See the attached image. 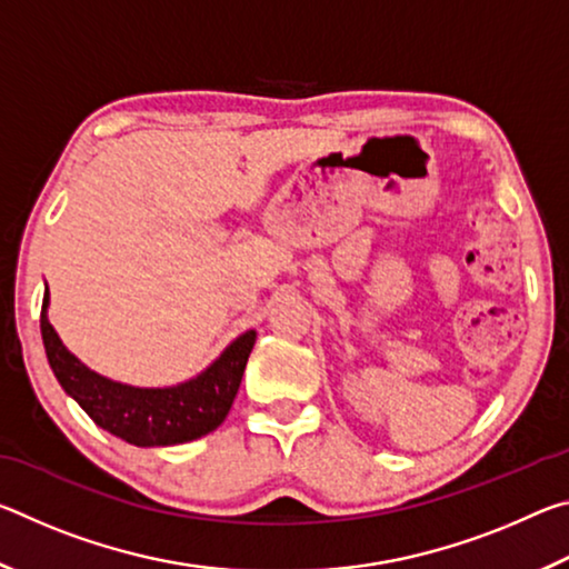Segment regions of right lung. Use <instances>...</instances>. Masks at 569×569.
I'll return each instance as SVG.
<instances>
[{"instance_id": "obj_1", "label": "right lung", "mask_w": 569, "mask_h": 569, "mask_svg": "<svg viewBox=\"0 0 569 569\" xmlns=\"http://www.w3.org/2000/svg\"><path fill=\"white\" fill-rule=\"evenodd\" d=\"M50 291H44L40 329L52 371L67 397L88 411V417L110 435L134 447H172L206 437L228 417L243 379L256 331L240 333L218 359L176 387H130L92 371L67 349L47 319Z\"/></svg>"}]
</instances>
